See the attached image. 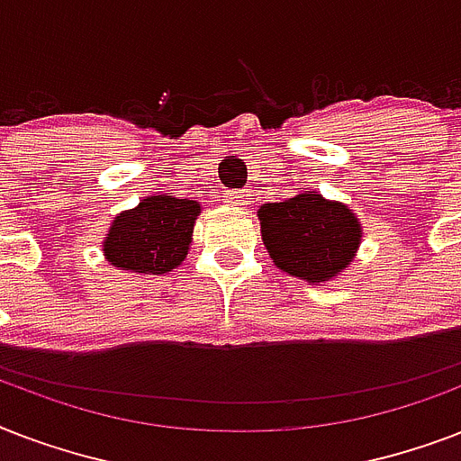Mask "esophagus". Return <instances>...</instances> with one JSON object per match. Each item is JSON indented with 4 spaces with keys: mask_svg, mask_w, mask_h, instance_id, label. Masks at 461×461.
Segmentation results:
<instances>
[{
    "mask_svg": "<svg viewBox=\"0 0 461 461\" xmlns=\"http://www.w3.org/2000/svg\"><path fill=\"white\" fill-rule=\"evenodd\" d=\"M224 203H230V205H249L251 203V194L249 191H227L224 194Z\"/></svg>",
    "mask_w": 461,
    "mask_h": 461,
    "instance_id": "1",
    "label": "esophagus"
}]
</instances>
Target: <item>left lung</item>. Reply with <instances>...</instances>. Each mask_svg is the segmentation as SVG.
<instances>
[{
	"label": "left lung",
	"mask_w": 461,
	"mask_h": 461,
	"mask_svg": "<svg viewBox=\"0 0 461 461\" xmlns=\"http://www.w3.org/2000/svg\"><path fill=\"white\" fill-rule=\"evenodd\" d=\"M260 234L280 270L306 282H330L351 266L361 224L344 203L306 191L258 210Z\"/></svg>",
	"instance_id": "left-lung-1"
}]
</instances>
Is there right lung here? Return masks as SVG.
Listing matches in <instances>:
<instances>
[{
  "label": "right lung",
  "mask_w": 461,
  "mask_h": 461,
  "mask_svg": "<svg viewBox=\"0 0 461 461\" xmlns=\"http://www.w3.org/2000/svg\"><path fill=\"white\" fill-rule=\"evenodd\" d=\"M201 203L174 195H148L119 212L103 241L104 258L119 270L172 273L186 258Z\"/></svg>",
  "instance_id": "add662e5"
}]
</instances>
